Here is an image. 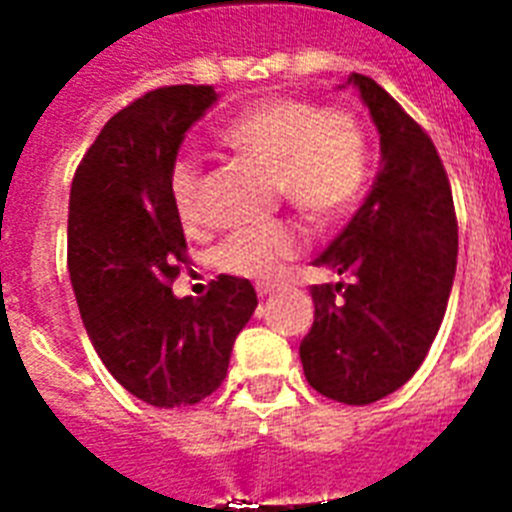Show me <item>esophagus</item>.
<instances>
[{
	"instance_id": "obj_1",
	"label": "esophagus",
	"mask_w": 512,
	"mask_h": 512,
	"mask_svg": "<svg viewBox=\"0 0 512 512\" xmlns=\"http://www.w3.org/2000/svg\"><path fill=\"white\" fill-rule=\"evenodd\" d=\"M279 292V287H273V284H260L257 287V295H260V300H268V297H273Z\"/></svg>"
}]
</instances>
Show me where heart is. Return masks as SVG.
Listing matches in <instances>:
<instances>
[{
  "mask_svg": "<svg viewBox=\"0 0 512 512\" xmlns=\"http://www.w3.org/2000/svg\"><path fill=\"white\" fill-rule=\"evenodd\" d=\"M220 143L271 167L273 188L319 225L348 215L369 180V143L356 116L319 111L308 100H255L225 122ZM199 180L193 156L172 164L170 196L183 223L199 220ZM300 249L297 225L276 220L231 233L217 249V263L244 279L276 281Z\"/></svg>",
  "mask_w": 512,
  "mask_h": 512,
  "instance_id": "1",
  "label": "heart"
}]
</instances>
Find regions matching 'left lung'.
I'll return each mask as SVG.
<instances>
[{
  "mask_svg": "<svg viewBox=\"0 0 512 512\" xmlns=\"http://www.w3.org/2000/svg\"><path fill=\"white\" fill-rule=\"evenodd\" d=\"M345 84L356 87L380 132V172L350 223L313 260L350 281L311 287L316 313L300 361L321 396L364 406L401 388L428 356L454 284L457 220L425 130L369 76L350 74Z\"/></svg>",
  "mask_w": 512,
  "mask_h": 512,
  "instance_id": "obj_1",
  "label": "left lung"
}]
</instances>
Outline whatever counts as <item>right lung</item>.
<instances>
[{"mask_svg": "<svg viewBox=\"0 0 512 512\" xmlns=\"http://www.w3.org/2000/svg\"><path fill=\"white\" fill-rule=\"evenodd\" d=\"M217 98L201 84L148 92L108 119L71 183L68 273L84 329L114 380L159 409L220 388L257 308L255 287L236 276L212 281L201 300L170 287L185 263L170 172Z\"/></svg>", "mask_w": 512, "mask_h": 512, "instance_id": "right-lung-1", "label": "right lung"}]
</instances>
